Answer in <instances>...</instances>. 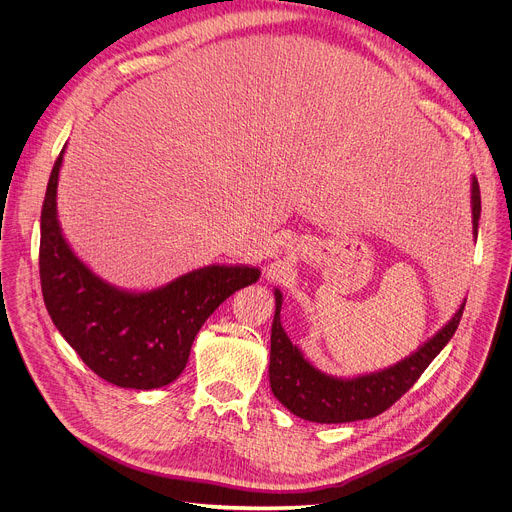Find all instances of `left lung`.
<instances>
[{"label": "left lung", "mask_w": 512, "mask_h": 512, "mask_svg": "<svg viewBox=\"0 0 512 512\" xmlns=\"http://www.w3.org/2000/svg\"><path fill=\"white\" fill-rule=\"evenodd\" d=\"M480 218V186L472 180V223L478 237ZM464 306L456 316L427 340L417 352L401 360L391 369L356 379H334L316 371L304 360L298 346L291 344L279 322L281 294L275 289V316L271 324V356L269 383L273 395L291 413L316 423H348L377 417L395 405L429 367V362L450 342L464 314Z\"/></svg>", "instance_id": "8db88e82"}]
</instances>
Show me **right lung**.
Wrapping results in <instances>:
<instances>
[{
  "instance_id": "1",
  "label": "right lung",
  "mask_w": 512,
  "mask_h": 512,
  "mask_svg": "<svg viewBox=\"0 0 512 512\" xmlns=\"http://www.w3.org/2000/svg\"><path fill=\"white\" fill-rule=\"evenodd\" d=\"M62 154L40 216V283L46 310L87 367L117 387L150 391L184 371L192 342L237 289L259 279L255 267L208 265L145 294H127L93 275L66 245L56 221Z\"/></svg>"
}]
</instances>
